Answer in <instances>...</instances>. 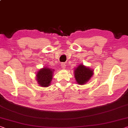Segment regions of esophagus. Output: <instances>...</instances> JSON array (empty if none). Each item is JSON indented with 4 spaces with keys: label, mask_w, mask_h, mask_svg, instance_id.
Wrapping results in <instances>:
<instances>
[{
    "label": "esophagus",
    "mask_w": 128,
    "mask_h": 128,
    "mask_svg": "<svg viewBox=\"0 0 128 128\" xmlns=\"http://www.w3.org/2000/svg\"><path fill=\"white\" fill-rule=\"evenodd\" d=\"M61 66L62 69H65L66 68V64L64 62H62V63H61Z\"/></svg>",
    "instance_id": "34e87169"
}]
</instances>
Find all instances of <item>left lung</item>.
<instances>
[{
  "label": "left lung",
  "instance_id": "left-lung-1",
  "mask_svg": "<svg viewBox=\"0 0 128 128\" xmlns=\"http://www.w3.org/2000/svg\"><path fill=\"white\" fill-rule=\"evenodd\" d=\"M74 73L76 82L80 85H82L86 83L93 74L92 70L82 64L78 66V68L75 69Z\"/></svg>",
  "mask_w": 128,
  "mask_h": 128
}]
</instances>
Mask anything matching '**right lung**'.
Masks as SVG:
<instances>
[{
    "label": "right lung",
    "mask_w": 128,
    "mask_h": 128,
    "mask_svg": "<svg viewBox=\"0 0 128 128\" xmlns=\"http://www.w3.org/2000/svg\"><path fill=\"white\" fill-rule=\"evenodd\" d=\"M53 70L48 68L41 69L37 73V81L40 86L46 87L50 86L52 80Z\"/></svg>",
    "instance_id": "1"
}]
</instances>
